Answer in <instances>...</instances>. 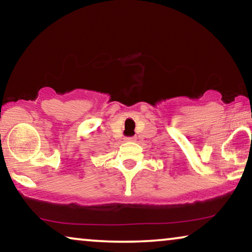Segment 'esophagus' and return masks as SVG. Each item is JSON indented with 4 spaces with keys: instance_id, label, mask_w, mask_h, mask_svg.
Segmentation results:
<instances>
[{
    "instance_id": "esophagus-1",
    "label": "esophagus",
    "mask_w": 252,
    "mask_h": 252,
    "mask_svg": "<svg viewBox=\"0 0 252 252\" xmlns=\"http://www.w3.org/2000/svg\"><path fill=\"white\" fill-rule=\"evenodd\" d=\"M125 140L126 141H133L134 140V136H126Z\"/></svg>"
}]
</instances>
